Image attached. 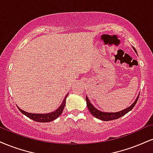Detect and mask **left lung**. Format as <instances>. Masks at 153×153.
Masks as SVG:
<instances>
[{
  "mask_svg": "<svg viewBox=\"0 0 153 153\" xmlns=\"http://www.w3.org/2000/svg\"><path fill=\"white\" fill-rule=\"evenodd\" d=\"M134 50L135 51V48H134ZM138 98H139V95L137 96V98H136V100L135 102H133V104H132L129 108H127L126 109L121 110V111L120 112H117V113H104V112H101L100 110L96 109V108H95V107L91 103L90 100H88V97H86L85 99H86V102H87V106H88V110H90V112H91V113L93 115V116L96 117V118L101 120L109 121V120H113L118 119L119 117H121L122 116H123V115H126V113H128V112L130 111V110L135 107L136 102H137V100H138Z\"/></svg>",
  "mask_w": 153,
  "mask_h": 153,
  "instance_id": "1",
  "label": "left lung"
}]
</instances>
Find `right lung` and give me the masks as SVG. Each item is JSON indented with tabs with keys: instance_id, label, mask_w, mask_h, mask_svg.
Masks as SVG:
<instances>
[{
	"instance_id": "obj_1",
	"label": "right lung",
	"mask_w": 153,
	"mask_h": 153,
	"mask_svg": "<svg viewBox=\"0 0 153 153\" xmlns=\"http://www.w3.org/2000/svg\"><path fill=\"white\" fill-rule=\"evenodd\" d=\"M68 94L66 95L65 98H64L63 101H62V103L61 104L59 108L57 109L56 111L52 112V113H50L48 114H35V113H29L27 112L23 111V110H21V108H18V110L21 112L22 113L24 114L25 116H27L31 120H33L36 121V122H40V123H48L51 122V121L54 120L56 118H58V117L60 116L62 113V110H63L64 108L65 105V100L67 98Z\"/></svg>"
}]
</instances>
